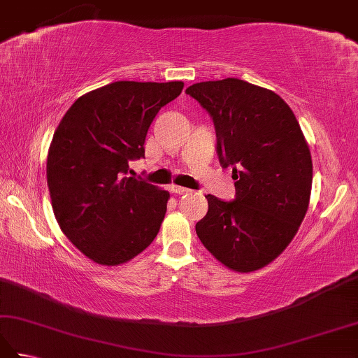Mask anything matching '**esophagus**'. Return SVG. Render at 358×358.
Returning <instances> with one entry per match:
<instances>
[{
	"instance_id": "obj_1",
	"label": "esophagus",
	"mask_w": 358,
	"mask_h": 358,
	"mask_svg": "<svg viewBox=\"0 0 358 358\" xmlns=\"http://www.w3.org/2000/svg\"><path fill=\"white\" fill-rule=\"evenodd\" d=\"M171 191H172L173 194L183 195V194H189V192H191V189H187V187H181V186H171Z\"/></svg>"
}]
</instances>
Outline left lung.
I'll list each match as a JSON object with an SVG mask.
<instances>
[{
    "label": "left lung",
    "instance_id": "obj_1",
    "mask_svg": "<svg viewBox=\"0 0 358 358\" xmlns=\"http://www.w3.org/2000/svg\"><path fill=\"white\" fill-rule=\"evenodd\" d=\"M214 120L220 162L232 166L237 199L206 195L196 235L226 268L252 272L299 232L313 189V158L291 108L269 89L237 78L189 86Z\"/></svg>",
    "mask_w": 358,
    "mask_h": 358
}]
</instances>
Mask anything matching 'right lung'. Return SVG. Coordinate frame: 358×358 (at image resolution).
Returning a JSON list of instances; mask_svg holds the SVG:
<instances>
[{"instance_id":"1","label":"right lung","mask_w":358,"mask_h":358,"mask_svg":"<svg viewBox=\"0 0 358 358\" xmlns=\"http://www.w3.org/2000/svg\"><path fill=\"white\" fill-rule=\"evenodd\" d=\"M183 81H115L81 95L59 121L48 152V186L59 229L89 260L131 262L159 231L171 195L132 177L158 110Z\"/></svg>"}]
</instances>
